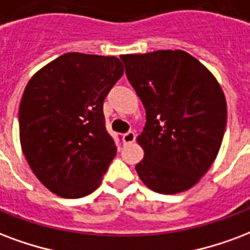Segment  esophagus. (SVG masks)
Instances as JSON below:
<instances>
[{"label": "esophagus", "instance_id": "1", "mask_svg": "<svg viewBox=\"0 0 250 250\" xmlns=\"http://www.w3.org/2000/svg\"><path fill=\"white\" fill-rule=\"evenodd\" d=\"M134 140H135V134L132 132V131H130V132H127V134L123 135V143L125 144L134 143Z\"/></svg>", "mask_w": 250, "mask_h": 250}]
</instances>
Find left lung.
Instances as JSON below:
<instances>
[{"label": "left lung", "mask_w": 250, "mask_h": 250, "mask_svg": "<svg viewBox=\"0 0 250 250\" xmlns=\"http://www.w3.org/2000/svg\"><path fill=\"white\" fill-rule=\"evenodd\" d=\"M125 75L146 108L135 166L149 189L175 195L196 186L217 158L227 125L220 83L183 50L120 55Z\"/></svg>", "instance_id": "8db88e82"}]
</instances>
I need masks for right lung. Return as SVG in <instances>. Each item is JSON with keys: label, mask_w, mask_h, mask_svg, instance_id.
<instances>
[{"label": "right lung", "mask_w": 250, "mask_h": 250, "mask_svg": "<svg viewBox=\"0 0 250 250\" xmlns=\"http://www.w3.org/2000/svg\"><path fill=\"white\" fill-rule=\"evenodd\" d=\"M116 57L67 53L40 68L20 103V142L43 186L64 199L90 195L116 155L103 101L123 75Z\"/></svg>", "instance_id": "add662e5"}]
</instances>
